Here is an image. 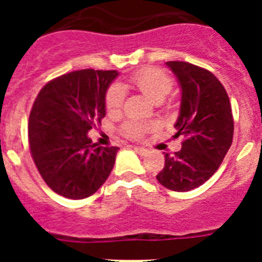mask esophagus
<instances>
[{
    "instance_id": "obj_1",
    "label": "esophagus",
    "mask_w": 262,
    "mask_h": 262,
    "mask_svg": "<svg viewBox=\"0 0 262 262\" xmlns=\"http://www.w3.org/2000/svg\"><path fill=\"white\" fill-rule=\"evenodd\" d=\"M134 149H135L136 152H138L139 155H142V156H144V155H147V149H145V148H143V147H134Z\"/></svg>"
}]
</instances>
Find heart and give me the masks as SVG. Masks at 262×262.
I'll list each match as a JSON object with an SVG mask.
<instances>
[{
	"label": "heart",
	"mask_w": 262,
	"mask_h": 262,
	"mask_svg": "<svg viewBox=\"0 0 262 262\" xmlns=\"http://www.w3.org/2000/svg\"><path fill=\"white\" fill-rule=\"evenodd\" d=\"M131 82L156 103L163 102L173 89V80L170 76L160 68H144L136 72L131 77ZM123 89L118 85H113L106 94V108L108 113H115L119 110L123 106ZM154 127V123L128 122L124 124L122 131L128 138L139 139L144 136L148 131H151Z\"/></svg>",
	"instance_id": "heart-1"
}]
</instances>
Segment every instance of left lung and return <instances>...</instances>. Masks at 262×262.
<instances>
[{
	"label": "left lung",
	"mask_w": 262,
	"mask_h": 262,
	"mask_svg": "<svg viewBox=\"0 0 262 262\" xmlns=\"http://www.w3.org/2000/svg\"><path fill=\"white\" fill-rule=\"evenodd\" d=\"M181 86V107L174 138L182 148L165 154L157 181L173 191H189L217 170L232 144L233 118L228 94L211 72L186 61H166Z\"/></svg>",
	"instance_id": "left-lung-1"
}]
</instances>
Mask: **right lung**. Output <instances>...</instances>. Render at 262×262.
<instances>
[{
	"mask_svg": "<svg viewBox=\"0 0 262 262\" xmlns=\"http://www.w3.org/2000/svg\"><path fill=\"white\" fill-rule=\"evenodd\" d=\"M117 71L81 69L50 81L29 118V143L39 173L51 190L82 200L105 184L118 147H99L88 136L106 115V92Z\"/></svg>",
	"mask_w": 262,
	"mask_h": 262,
	"instance_id": "obj_1",
	"label": "right lung"
}]
</instances>
